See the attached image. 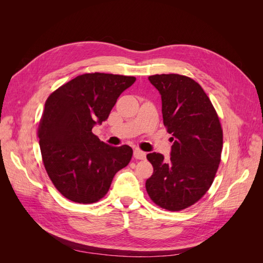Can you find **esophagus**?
<instances>
[{
	"instance_id": "esophagus-1",
	"label": "esophagus",
	"mask_w": 263,
	"mask_h": 263,
	"mask_svg": "<svg viewBox=\"0 0 263 263\" xmlns=\"http://www.w3.org/2000/svg\"><path fill=\"white\" fill-rule=\"evenodd\" d=\"M134 157L136 159H139V160H144V159H146V153H144V151H141L140 149L136 148L134 150Z\"/></svg>"
}]
</instances>
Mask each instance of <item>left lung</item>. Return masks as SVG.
I'll return each instance as SVG.
<instances>
[{"instance_id": "1", "label": "left lung", "mask_w": 263, "mask_h": 263, "mask_svg": "<svg viewBox=\"0 0 263 263\" xmlns=\"http://www.w3.org/2000/svg\"><path fill=\"white\" fill-rule=\"evenodd\" d=\"M161 95L163 124L173 141L170 158L148 154L154 173L146 190L157 205L181 211L208 192L220 162L222 130L216 110L202 86L180 74L148 78Z\"/></svg>"}]
</instances>
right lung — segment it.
Returning a JSON list of instances; mask_svg holds the SVG:
<instances>
[{
	"instance_id": "add662e5",
	"label": "right lung",
	"mask_w": 263,
	"mask_h": 263,
	"mask_svg": "<svg viewBox=\"0 0 263 263\" xmlns=\"http://www.w3.org/2000/svg\"><path fill=\"white\" fill-rule=\"evenodd\" d=\"M135 81V77L85 73L47 99L39 123V146L47 173L68 200L98 202L107 193L116 172L129 163V146H109L92 128L106 121L119 95Z\"/></svg>"
}]
</instances>
